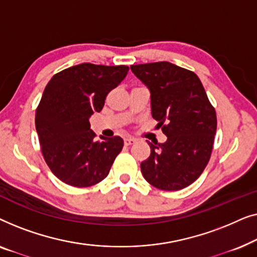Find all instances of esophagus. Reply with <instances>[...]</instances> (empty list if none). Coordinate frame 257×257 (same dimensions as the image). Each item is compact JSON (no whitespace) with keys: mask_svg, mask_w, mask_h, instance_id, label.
Segmentation results:
<instances>
[{"mask_svg":"<svg viewBox=\"0 0 257 257\" xmlns=\"http://www.w3.org/2000/svg\"><path fill=\"white\" fill-rule=\"evenodd\" d=\"M135 143H136V139H133V138H125L124 139V144L126 146L132 145V144H135Z\"/></svg>","mask_w":257,"mask_h":257,"instance_id":"1","label":"esophagus"}]
</instances>
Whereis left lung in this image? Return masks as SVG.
<instances>
[{
	"mask_svg": "<svg viewBox=\"0 0 257 257\" xmlns=\"http://www.w3.org/2000/svg\"><path fill=\"white\" fill-rule=\"evenodd\" d=\"M151 92L152 117L166 135L164 144L149 143L143 161L146 181L163 191H179L198 179L208 164L216 133V113L193 71L170 62L131 65Z\"/></svg>",
	"mask_w": 257,
	"mask_h": 257,
	"instance_id": "left-lung-1",
	"label": "left lung"
}]
</instances>
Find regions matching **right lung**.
I'll return each instance as SVG.
<instances>
[{
  "label": "right lung",
  "instance_id": "obj_1",
  "mask_svg": "<svg viewBox=\"0 0 257 257\" xmlns=\"http://www.w3.org/2000/svg\"><path fill=\"white\" fill-rule=\"evenodd\" d=\"M127 71L126 65L83 63L56 73L45 86L35 124L45 163L59 180L89 187L107 177L124 142L117 136L96 142L89 118Z\"/></svg>",
  "mask_w": 257,
  "mask_h": 257
}]
</instances>
